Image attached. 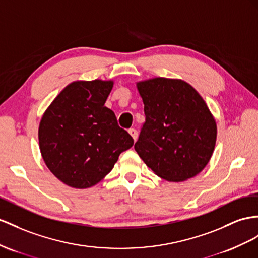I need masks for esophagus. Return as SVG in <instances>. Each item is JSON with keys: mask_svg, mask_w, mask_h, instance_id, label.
Returning <instances> with one entry per match:
<instances>
[{"mask_svg": "<svg viewBox=\"0 0 258 258\" xmlns=\"http://www.w3.org/2000/svg\"><path fill=\"white\" fill-rule=\"evenodd\" d=\"M128 134L132 136V138H133L134 142L137 140V131L135 128H130L128 130Z\"/></svg>", "mask_w": 258, "mask_h": 258, "instance_id": "1", "label": "esophagus"}]
</instances>
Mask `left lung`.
Returning <instances> with one entry per match:
<instances>
[{"label": "left lung", "instance_id": "1", "mask_svg": "<svg viewBox=\"0 0 258 258\" xmlns=\"http://www.w3.org/2000/svg\"><path fill=\"white\" fill-rule=\"evenodd\" d=\"M146 122L135 150L153 172L183 182L207 166L215 150L217 124L207 103L183 79L154 77L136 83Z\"/></svg>", "mask_w": 258, "mask_h": 258}]
</instances>
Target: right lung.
<instances>
[{
	"label": "right lung",
	"instance_id": "1",
	"mask_svg": "<svg viewBox=\"0 0 258 258\" xmlns=\"http://www.w3.org/2000/svg\"><path fill=\"white\" fill-rule=\"evenodd\" d=\"M114 81H76L50 103L39 123V148L45 166L73 188L104 179L133 138L104 107Z\"/></svg>",
	"mask_w": 258,
	"mask_h": 258
}]
</instances>
